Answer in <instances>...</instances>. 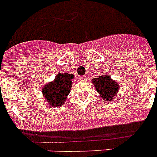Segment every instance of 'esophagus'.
<instances>
[{"instance_id": "1", "label": "esophagus", "mask_w": 157, "mask_h": 157, "mask_svg": "<svg viewBox=\"0 0 157 157\" xmlns=\"http://www.w3.org/2000/svg\"><path fill=\"white\" fill-rule=\"evenodd\" d=\"M86 79H87V78H86V75L85 76H82V77H79V80L82 81V82H86Z\"/></svg>"}]
</instances>
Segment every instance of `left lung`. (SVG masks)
Instances as JSON below:
<instances>
[{"label": "left lung", "mask_w": 157, "mask_h": 157, "mask_svg": "<svg viewBox=\"0 0 157 157\" xmlns=\"http://www.w3.org/2000/svg\"><path fill=\"white\" fill-rule=\"evenodd\" d=\"M91 82L104 101L109 102L116 98V96H118L117 93L120 85L116 80L112 79L109 75L104 73L98 78H93Z\"/></svg>", "instance_id": "8db88e82"}]
</instances>
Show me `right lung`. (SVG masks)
<instances>
[{
	"label": "right lung",
	"mask_w": 157,
	"mask_h": 157,
	"mask_svg": "<svg viewBox=\"0 0 157 157\" xmlns=\"http://www.w3.org/2000/svg\"><path fill=\"white\" fill-rule=\"evenodd\" d=\"M74 78L73 74L58 73L53 81L44 85L41 91L50 106L57 108L64 105L71 92Z\"/></svg>",
	"instance_id": "add662e5"
}]
</instances>
